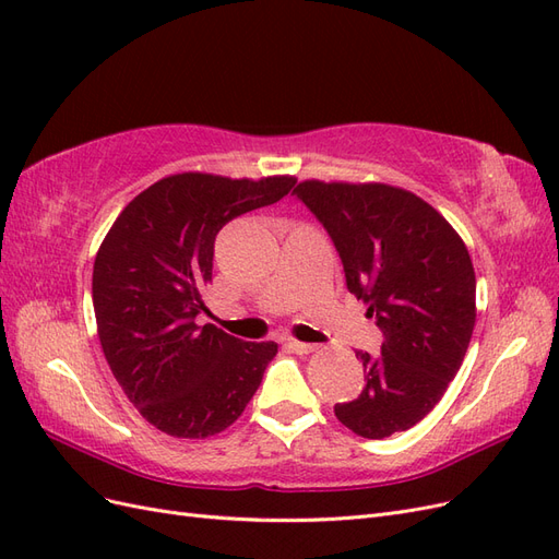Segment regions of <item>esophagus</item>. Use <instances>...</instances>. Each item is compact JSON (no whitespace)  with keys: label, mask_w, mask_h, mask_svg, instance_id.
<instances>
[{"label":"esophagus","mask_w":559,"mask_h":559,"mask_svg":"<svg viewBox=\"0 0 559 559\" xmlns=\"http://www.w3.org/2000/svg\"><path fill=\"white\" fill-rule=\"evenodd\" d=\"M286 347H289V349H292V352H296V354H310V352H314V349H317V345L300 343V341H296V337H292V341L286 343Z\"/></svg>","instance_id":"obj_1"}]
</instances>
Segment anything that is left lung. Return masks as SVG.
Returning <instances> with one entry per match:
<instances>
[{"mask_svg": "<svg viewBox=\"0 0 559 559\" xmlns=\"http://www.w3.org/2000/svg\"><path fill=\"white\" fill-rule=\"evenodd\" d=\"M298 195L341 253L347 289L384 333L364 364L357 399L335 417L364 438L415 427L443 399L476 326V273L468 249L441 212L392 183L300 181Z\"/></svg>", "mask_w": 559, "mask_h": 559, "instance_id": "obj_1", "label": "left lung"}]
</instances>
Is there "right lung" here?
Listing matches in <instances>:
<instances>
[{
    "mask_svg": "<svg viewBox=\"0 0 559 559\" xmlns=\"http://www.w3.org/2000/svg\"><path fill=\"white\" fill-rule=\"evenodd\" d=\"M296 177L230 179L179 173L151 183L118 214L97 249V337L116 382L140 415L175 438H210L238 419L277 343H245L210 312L214 240L230 218L273 205Z\"/></svg>",
    "mask_w": 559,
    "mask_h": 559,
    "instance_id": "right-lung-1",
    "label": "right lung"
}]
</instances>
